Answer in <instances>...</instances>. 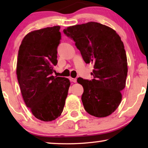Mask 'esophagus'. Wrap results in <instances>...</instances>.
Segmentation results:
<instances>
[{"instance_id": "obj_1", "label": "esophagus", "mask_w": 148, "mask_h": 148, "mask_svg": "<svg viewBox=\"0 0 148 148\" xmlns=\"http://www.w3.org/2000/svg\"><path fill=\"white\" fill-rule=\"evenodd\" d=\"M70 80H71V82H74V83H76V82H77L76 78H73V77H70Z\"/></svg>"}]
</instances>
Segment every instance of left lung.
Listing matches in <instances>:
<instances>
[{"label":"left lung","instance_id":"left-lung-1","mask_svg":"<svg viewBox=\"0 0 148 148\" xmlns=\"http://www.w3.org/2000/svg\"><path fill=\"white\" fill-rule=\"evenodd\" d=\"M63 32L76 42L86 63L94 66V79H77L84 87L85 110L97 117L110 116L121 103L128 72L121 37L113 29L93 21L69 27Z\"/></svg>","mask_w":148,"mask_h":148}]
</instances>
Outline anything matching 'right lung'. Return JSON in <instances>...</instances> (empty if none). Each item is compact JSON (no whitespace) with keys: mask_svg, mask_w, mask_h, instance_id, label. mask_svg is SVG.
<instances>
[{"mask_svg":"<svg viewBox=\"0 0 148 148\" xmlns=\"http://www.w3.org/2000/svg\"><path fill=\"white\" fill-rule=\"evenodd\" d=\"M60 26L35 30L19 46L16 74L26 106L36 118L51 121L61 116L71 85L66 77L52 76L57 63Z\"/></svg>","mask_w":148,"mask_h":148,"instance_id":"obj_1","label":"right lung"}]
</instances>
